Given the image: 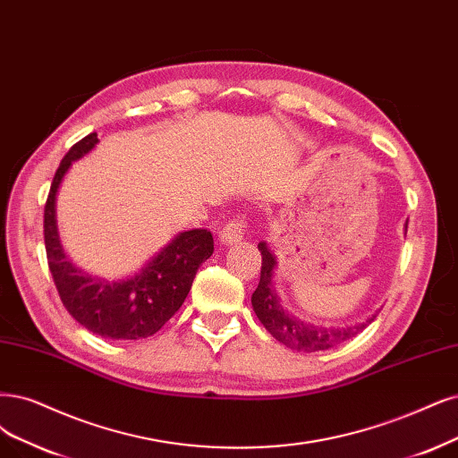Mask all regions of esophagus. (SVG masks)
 <instances>
[{
    "label": "esophagus",
    "mask_w": 458,
    "mask_h": 458,
    "mask_svg": "<svg viewBox=\"0 0 458 458\" xmlns=\"http://www.w3.org/2000/svg\"><path fill=\"white\" fill-rule=\"evenodd\" d=\"M247 230V223L243 220V216H238L226 223L223 228L218 230V242L225 243V245H235L243 240Z\"/></svg>",
    "instance_id": "obj_1"
}]
</instances>
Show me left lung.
Listing matches in <instances>:
<instances>
[{
	"label": "left lung",
	"mask_w": 458,
	"mask_h": 458,
	"mask_svg": "<svg viewBox=\"0 0 458 458\" xmlns=\"http://www.w3.org/2000/svg\"><path fill=\"white\" fill-rule=\"evenodd\" d=\"M405 232H408V223H405ZM259 250L262 255V272L260 283L257 286V291L252 293L250 303L264 328L283 345L300 352H317L332 349L362 332L371 320L377 317L379 311L371 313L364 323L351 327H317L303 323L301 318L294 317L281 306V298L274 286L277 257L267 249L266 242L259 243Z\"/></svg>",
	"instance_id": "1"
}]
</instances>
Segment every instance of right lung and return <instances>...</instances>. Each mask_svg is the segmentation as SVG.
Here are the masks:
<instances>
[{
	"label": "right lung",
	"mask_w": 458,
	"mask_h": 458,
	"mask_svg": "<svg viewBox=\"0 0 458 458\" xmlns=\"http://www.w3.org/2000/svg\"><path fill=\"white\" fill-rule=\"evenodd\" d=\"M99 143L89 133L60 162L45 206V249L50 274L70 315L106 340H143L157 334L189 296L198 267L213 255V235L208 230H186L174 235L140 272L123 279H106L77 267L64 252L56 198L73 162L87 157Z\"/></svg>",
	"instance_id": "obj_1"
}]
</instances>
